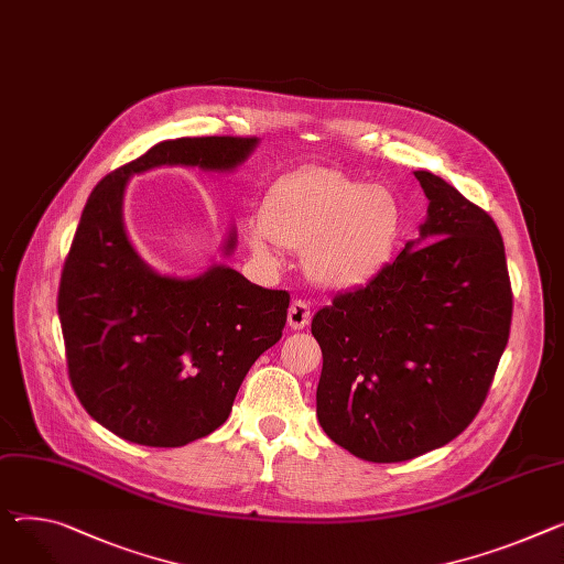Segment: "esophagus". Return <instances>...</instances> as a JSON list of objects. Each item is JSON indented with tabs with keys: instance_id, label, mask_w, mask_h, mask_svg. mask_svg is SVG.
I'll return each mask as SVG.
<instances>
[{
	"instance_id": "1",
	"label": "esophagus",
	"mask_w": 564,
	"mask_h": 564,
	"mask_svg": "<svg viewBox=\"0 0 564 564\" xmlns=\"http://www.w3.org/2000/svg\"><path fill=\"white\" fill-rule=\"evenodd\" d=\"M308 322H311V304H308V302H302V299H299V302H292V306H290V311H288V324H290V328L302 330V328L308 326Z\"/></svg>"
}]
</instances>
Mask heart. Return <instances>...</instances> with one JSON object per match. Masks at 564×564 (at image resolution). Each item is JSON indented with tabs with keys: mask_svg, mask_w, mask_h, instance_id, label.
Instances as JSON below:
<instances>
[{
	"mask_svg": "<svg viewBox=\"0 0 564 564\" xmlns=\"http://www.w3.org/2000/svg\"><path fill=\"white\" fill-rule=\"evenodd\" d=\"M401 224V206L386 187L335 167H304L274 183L242 231L256 256L274 262L281 247L306 251L311 281L354 290L388 265Z\"/></svg>",
	"mask_w": 564,
	"mask_h": 564,
	"instance_id": "heart-1",
	"label": "heart"
}]
</instances>
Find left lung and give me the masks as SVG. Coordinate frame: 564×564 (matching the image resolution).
Here are the masks:
<instances>
[{
    "label": "left lung",
    "instance_id": "left-lung-1",
    "mask_svg": "<svg viewBox=\"0 0 564 564\" xmlns=\"http://www.w3.org/2000/svg\"><path fill=\"white\" fill-rule=\"evenodd\" d=\"M420 240L313 317L322 347L317 420L356 458L403 463L458 437L487 397L512 319L495 219L417 170Z\"/></svg>",
    "mask_w": 564,
    "mask_h": 564
}]
</instances>
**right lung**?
<instances>
[{"label":"right lung","mask_w":564,"mask_h":564,"mask_svg":"<svg viewBox=\"0 0 564 564\" xmlns=\"http://www.w3.org/2000/svg\"><path fill=\"white\" fill-rule=\"evenodd\" d=\"M258 138L163 140L104 176L65 258L58 317L69 383L88 415L144 446H183L229 420L249 367L276 345L290 294L253 285L227 265L195 279L165 276L133 249L124 187L161 165L231 172ZM236 247L229 234L224 253Z\"/></svg>","instance_id":"add662e5"}]
</instances>
